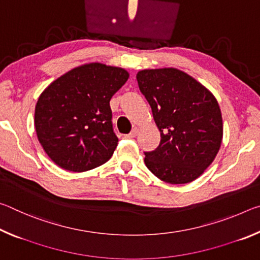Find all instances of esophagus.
Instances as JSON below:
<instances>
[{
    "label": "esophagus",
    "instance_id": "34e87169",
    "mask_svg": "<svg viewBox=\"0 0 260 260\" xmlns=\"http://www.w3.org/2000/svg\"><path fill=\"white\" fill-rule=\"evenodd\" d=\"M138 134H139V128H138V127H134V128L132 129L131 133H129L128 135H127V138H128V139H133V138H135V136L138 135Z\"/></svg>",
    "mask_w": 260,
    "mask_h": 260
}]
</instances>
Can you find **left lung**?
<instances>
[{
    "instance_id": "8db88e82",
    "label": "left lung",
    "mask_w": 260,
    "mask_h": 260,
    "mask_svg": "<svg viewBox=\"0 0 260 260\" xmlns=\"http://www.w3.org/2000/svg\"><path fill=\"white\" fill-rule=\"evenodd\" d=\"M136 80L160 132L158 148L144 152L147 167L165 182L193 181L213 161L221 144L222 118L217 100L177 69L143 70Z\"/></svg>"
}]
</instances>
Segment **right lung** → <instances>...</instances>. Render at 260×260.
Listing matches in <instances>:
<instances>
[{"instance_id":"add662e5","label":"right lung","mask_w":260,"mask_h":260,"mask_svg":"<svg viewBox=\"0 0 260 260\" xmlns=\"http://www.w3.org/2000/svg\"><path fill=\"white\" fill-rule=\"evenodd\" d=\"M128 77L124 69L90 63L46 88L35 107L34 125L43 150L56 165L85 172L111 158L118 138L110 100Z\"/></svg>"}]
</instances>
